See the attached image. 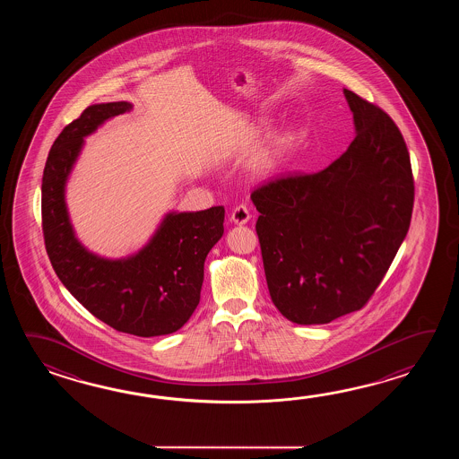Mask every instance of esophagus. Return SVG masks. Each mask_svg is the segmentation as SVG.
Instances as JSON below:
<instances>
[{
  "mask_svg": "<svg viewBox=\"0 0 459 459\" xmlns=\"http://www.w3.org/2000/svg\"><path fill=\"white\" fill-rule=\"evenodd\" d=\"M249 218H251V213H249V208H247V206H234L233 212H231V221H233V223H236V225H244V223L249 221Z\"/></svg>",
  "mask_w": 459,
  "mask_h": 459,
  "instance_id": "1",
  "label": "esophagus"
}]
</instances>
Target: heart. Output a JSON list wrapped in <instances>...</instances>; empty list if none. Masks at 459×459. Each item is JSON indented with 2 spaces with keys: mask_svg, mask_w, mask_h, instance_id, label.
<instances>
[{
  "mask_svg": "<svg viewBox=\"0 0 459 459\" xmlns=\"http://www.w3.org/2000/svg\"><path fill=\"white\" fill-rule=\"evenodd\" d=\"M271 164H273V162H271V159H264L263 160V164H261V169H264V170H267V169H271Z\"/></svg>",
  "mask_w": 459,
  "mask_h": 459,
  "instance_id": "1",
  "label": "heart"
}]
</instances>
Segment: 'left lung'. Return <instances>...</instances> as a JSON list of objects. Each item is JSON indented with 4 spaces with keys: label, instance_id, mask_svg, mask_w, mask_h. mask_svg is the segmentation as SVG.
Segmentation results:
<instances>
[{
    "label": "left lung",
    "instance_id": "8db88e82",
    "mask_svg": "<svg viewBox=\"0 0 459 459\" xmlns=\"http://www.w3.org/2000/svg\"><path fill=\"white\" fill-rule=\"evenodd\" d=\"M356 134L316 174L277 177L251 194L264 273L277 310L323 325L361 310L409 231L415 186L392 117L344 88Z\"/></svg>",
    "mask_w": 459,
    "mask_h": 459
}]
</instances>
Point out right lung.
<instances>
[{
    "label": "right lung",
    "instance_id": "right-lung-1",
    "mask_svg": "<svg viewBox=\"0 0 459 459\" xmlns=\"http://www.w3.org/2000/svg\"><path fill=\"white\" fill-rule=\"evenodd\" d=\"M131 109L126 101L100 103L62 129L42 176V233L60 282L98 320L143 338L180 330L200 302L206 254L223 236L225 206L170 213L143 251L108 261L78 243L64 186L83 137L105 119Z\"/></svg>",
    "mask_w": 459,
    "mask_h": 459
}]
</instances>
